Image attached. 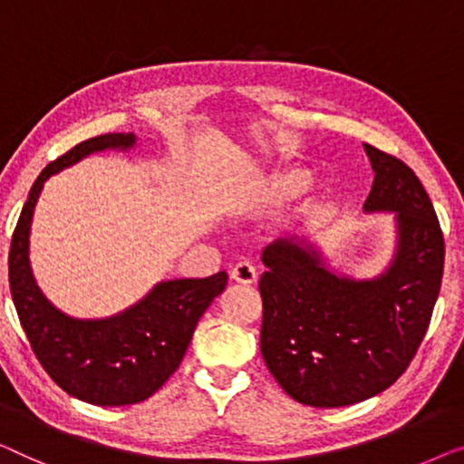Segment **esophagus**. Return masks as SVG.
I'll use <instances>...</instances> for the list:
<instances>
[{
    "instance_id": "34e87169",
    "label": "esophagus",
    "mask_w": 464,
    "mask_h": 464,
    "mask_svg": "<svg viewBox=\"0 0 464 464\" xmlns=\"http://www.w3.org/2000/svg\"><path fill=\"white\" fill-rule=\"evenodd\" d=\"M231 279L237 284H244V285H250L256 282V269L250 263H246V260H241L231 269Z\"/></svg>"
}]
</instances>
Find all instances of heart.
Instances as JSON below:
<instances>
[{
	"label": "heart",
	"instance_id": "b5f03b06",
	"mask_svg": "<svg viewBox=\"0 0 464 464\" xmlns=\"http://www.w3.org/2000/svg\"><path fill=\"white\" fill-rule=\"evenodd\" d=\"M306 182V172L303 169H282L263 179H254L246 191L233 198L231 214L235 218H256L271 208H276L292 198Z\"/></svg>",
	"mask_w": 464,
	"mask_h": 464
}]
</instances>
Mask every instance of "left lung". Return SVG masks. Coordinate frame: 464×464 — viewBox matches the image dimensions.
Masks as SVG:
<instances>
[{
	"label": "left lung",
	"instance_id": "1",
	"mask_svg": "<svg viewBox=\"0 0 464 464\" xmlns=\"http://www.w3.org/2000/svg\"><path fill=\"white\" fill-rule=\"evenodd\" d=\"M374 182L363 210L393 212L397 247L372 279L336 276L304 241L263 250L260 353L285 393L313 408L374 397L400 378L427 334L443 276L433 204L401 160L363 145Z\"/></svg>",
	"mask_w": 464,
	"mask_h": 464
}]
</instances>
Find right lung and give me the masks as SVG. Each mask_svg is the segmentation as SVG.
Listing matches in <instances>:
<instances>
[{"instance_id":"right-lung-1","label":"right lung","mask_w":464,"mask_h":464,"mask_svg":"<svg viewBox=\"0 0 464 464\" xmlns=\"http://www.w3.org/2000/svg\"><path fill=\"white\" fill-rule=\"evenodd\" d=\"M134 145L132 132L94 136L45 166L24 201L8 256L12 300L37 362L63 391L94 406H128L151 397L180 365L199 317L229 279L220 271L204 279L160 282L130 309L104 319L64 315L37 288L29 233L44 182L90 153Z\"/></svg>"}]
</instances>
